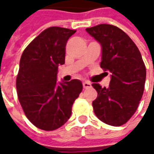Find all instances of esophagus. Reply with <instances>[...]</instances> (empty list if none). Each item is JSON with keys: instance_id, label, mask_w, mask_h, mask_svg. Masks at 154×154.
Instances as JSON below:
<instances>
[{"instance_id": "obj_1", "label": "esophagus", "mask_w": 154, "mask_h": 154, "mask_svg": "<svg viewBox=\"0 0 154 154\" xmlns=\"http://www.w3.org/2000/svg\"><path fill=\"white\" fill-rule=\"evenodd\" d=\"M82 86H83L84 88H91L92 84H91V82H89L84 81L82 82Z\"/></svg>"}]
</instances>
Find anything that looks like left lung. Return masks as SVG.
Wrapping results in <instances>:
<instances>
[{"instance_id": "8db88e82", "label": "left lung", "mask_w": 154, "mask_h": 154, "mask_svg": "<svg viewBox=\"0 0 154 154\" xmlns=\"http://www.w3.org/2000/svg\"><path fill=\"white\" fill-rule=\"evenodd\" d=\"M86 31L101 45L100 66L110 72L108 88L93 83L98 97L93 101L96 116L107 125H124L134 115L142 99L146 67L138 48L118 27L99 24Z\"/></svg>"}]
</instances>
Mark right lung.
<instances>
[{
	"label": "right lung",
	"mask_w": 154,
	"mask_h": 154,
	"mask_svg": "<svg viewBox=\"0 0 154 154\" xmlns=\"http://www.w3.org/2000/svg\"><path fill=\"white\" fill-rule=\"evenodd\" d=\"M76 30L51 27L39 33L21 56L16 87L29 121L44 131L63 125L82 90L80 80L57 82L58 66L65 63L66 42Z\"/></svg>",
	"instance_id": "add662e5"
}]
</instances>
